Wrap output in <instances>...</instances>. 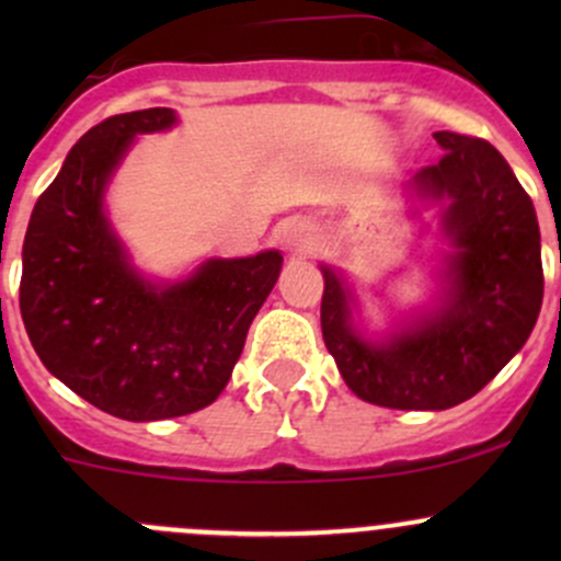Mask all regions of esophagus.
<instances>
[{
  "instance_id": "esophagus-1",
  "label": "esophagus",
  "mask_w": 561,
  "mask_h": 561,
  "mask_svg": "<svg viewBox=\"0 0 561 561\" xmlns=\"http://www.w3.org/2000/svg\"><path fill=\"white\" fill-rule=\"evenodd\" d=\"M285 244L296 252H312L314 249V230L309 225H290L285 230Z\"/></svg>"
}]
</instances>
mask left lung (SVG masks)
Wrapping results in <instances>:
<instances>
[{
  "label": "left lung",
  "mask_w": 561,
  "mask_h": 561,
  "mask_svg": "<svg viewBox=\"0 0 561 561\" xmlns=\"http://www.w3.org/2000/svg\"><path fill=\"white\" fill-rule=\"evenodd\" d=\"M445 157L410 179V192L443 203L445 296L386 344L353 325L350 290L322 265V339L358 399L390 410H448L489 386L524 347L542 304L535 206L491 144L434 133Z\"/></svg>",
  "instance_id": "left-lung-1"
}]
</instances>
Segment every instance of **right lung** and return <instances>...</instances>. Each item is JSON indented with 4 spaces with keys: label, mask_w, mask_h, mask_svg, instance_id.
I'll return each instance as SVG.
<instances>
[{
    "label": "right lung",
    "mask_w": 561,
    "mask_h": 561,
    "mask_svg": "<svg viewBox=\"0 0 561 561\" xmlns=\"http://www.w3.org/2000/svg\"><path fill=\"white\" fill-rule=\"evenodd\" d=\"M173 124L171 107H149L89 129L37 197L24 239L19 301L32 347L67 388L124 421H162L211 404L282 271V254L268 249L206 260L175 285L135 274L103 211V192L135 135Z\"/></svg>",
    "instance_id": "add662e5"
}]
</instances>
